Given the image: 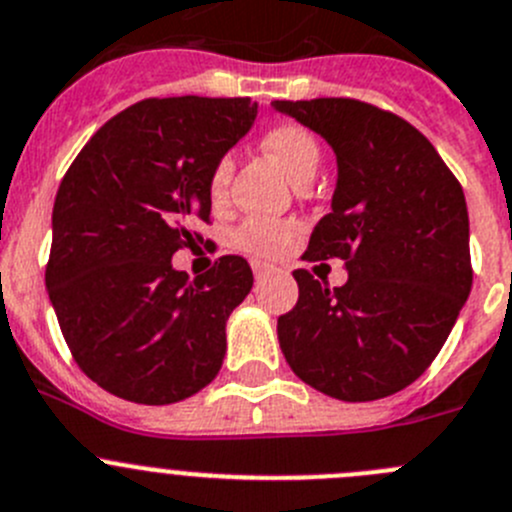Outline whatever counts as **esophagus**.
Listing matches in <instances>:
<instances>
[{"instance_id": "obj_1", "label": "esophagus", "mask_w": 512, "mask_h": 512, "mask_svg": "<svg viewBox=\"0 0 512 512\" xmlns=\"http://www.w3.org/2000/svg\"><path fill=\"white\" fill-rule=\"evenodd\" d=\"M252 270H255V280H257V283H262V280H265L267 275H270V267L260 265V262H255V265H252Z\"/></svg>"}]
</instances>
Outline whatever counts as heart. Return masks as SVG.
<instances>
[{
  "mask_svg": "<svg viewBox=\"0 0 512 512\" xmlns=\"http://www.w3.org/2000/svg\"><path fill=\"white\" fill-rule=\"evenodd\" d=\"M262 148L275 159V164L285 171L293 184L305 179H313L318 164H321V146L305 131L303 126L295 123H280L272 126L270 131L262 136ZM234 174V159L232 154L222 156L217 161L209 179V194L214 202H224L229 189V181ZM295 227L288 222H275V219H250L242 224L234 234V245L242 252H250L255 257H278L293 242Z\"/></svg>",
  "mask_w": 512,
  "mask_h": 512,
  "instance_id": "obj_1",
  "label": "heart"
}]
</instances>
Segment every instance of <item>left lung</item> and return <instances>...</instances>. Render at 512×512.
Masks as SVG:
<instances>
[{
  "label": "left lung",
  "mask_w": 512,
  "mask_h": 512,
  "mask_svg": "<svg viewBox=\"0 0 512 512\" xmlns=\"http://www.w3.org/2000/svg\"><path fill=\"white\" fill-rule=\"evenodd\" d=\"M336 154L331 212L305 260H346L328 288L295 270L298 303L278 318L280 348L308 386L341 401L396 394L424 374L472 288L462 186L407 121L351 98L272 100Z\"/></svg>",
  "instance_id": "obj_1"
}]
</instances>
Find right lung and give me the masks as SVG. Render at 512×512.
I'll return each instance as SVG.
<instances>
[{
    "label": "right lung",
    "instance_id": "right-lung-1",
    "mask_svg": "<svg viewBox=\"0 0 512 512\" xmlns=\"http://www.w3.org/2000/svg\"><path fill=\"white\" fill-rule=\"evenodd\" d=\"M257 118L250 98H151L105 123L62 179L45 285L80 369L136 404H174L219 374L242 257L189 280L171 265L209 222V179Z\"/></svg>",
    "mask_w": 512,
    "mask_h": 512
}]
</instances>
